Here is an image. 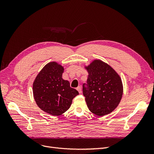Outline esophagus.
Wrapping results in <instances>:
<instances>
[{
    "label": "esophagus",
    "mask_w": 154,
    "mask_h": 154,
    "mask_svg": "<svg viewBox=\"0 0 154 154\" xmlns=\"http://www.w3.org/2000/svg\"><path fill=\"white\" fill-rule=\"evenodd\" d=\"M77 90L78 91L79 93V94H81L82 93V87L80 86H79L77 88Z\"/></svg>",
    "instance_id": "esophagus-1"
}]
</instances>
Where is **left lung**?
Wrapping results in <instances>:
<instances>
[{
  "label": "left lung",
  "instance_id": "1",
  "mask_svg": "<svg viewBox=\"0 0 154 154\" xmlns=\"http://www.w3.org/2000/svg\"><path fill=\"white\" fill-rule=\"evenodd\" d=\"M85 68L88 75L87 84H83V95L88 109L100 117L110 114L122 99L121 78L114 69L100 60H94Z\"/></svg>",
  "mask_w": 154,
  "mask_h": 154
}]
</instances>
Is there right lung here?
I'll list each match as a JSON object with an SVG mask.
<instances>
[{"instance_id": "1", "label": "right lung", "mask_w": 154, "mask_h": 154, "mask_svg": "<svg viewBox=\"0 0 154 154\" xmlns=\"http://www.w3.org/2000/svg\"><path fill=\"white\" fill-rule=\"evenodd\" d=\"M63 67L55 62L46 64L33 83V94L38 107L54 116L62 115L79 95L68 80L62 79Z\"/></svg>"}]
</instances>
